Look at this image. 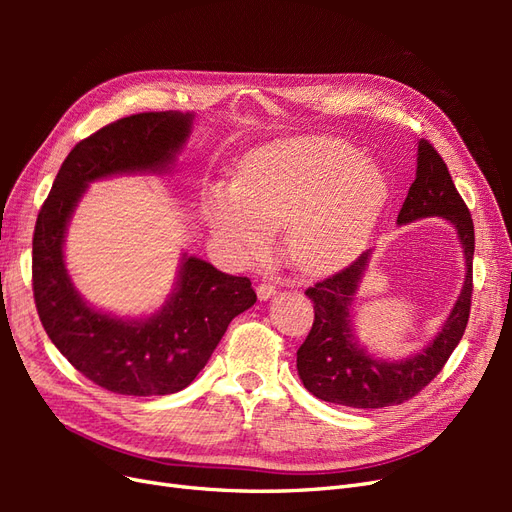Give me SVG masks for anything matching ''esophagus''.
<instances>
[{
    "label": "esophagus",
    "mask_w": 512,
    "mask_h": 512,
    "mask_svg": "<svg viewBox=\"0 0 512 512\" xmlns=\"http://www.w3.org/2000/svg\"><path fill=\"white\" fill-rule=\"evenodd\" d=\"M256 292H258V299H260V301H267V299H271L273 294L277 292V288H275L273 284H269V282H262V284H258Z\"/></svg>",
    "instance_id": "1"
}]
</instances>
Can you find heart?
Returning a JSON list of instances; mask_svg holds the SVG:
<instances>
[{"label":"heart","instance_id":"heart-1","mask_svg":"<svg viewBox=\"0 0 512 512\" xmlns=\"http://www.w3.org/2000/svg\"><path fill=\"white\" fill-rule=\"evenodd\" d=\"M386 203L380 170L331 136H294L254 151L235 185L207 198V220L245 258H262L286 226L297 269L322 275L363 250Z\"/></svg>","mask_w":512,"mask_h":512}]
</instances>
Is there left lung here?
I'll list each match as a JSON object with an SVG mask.
<instances>
[{
	"instance_id": "left-lung-1",
	"label": "left lung",
	"mask_w": 512,
	"mask_h": 512,
	"mask_svg": "<svg viewBox=\"0 0 512 512\" xmlns=\"http://www.w3.org/2000/svg\"><path fill=\"white\" fill-rule=\"evenodd\" d=\"M416 179L397 215V224L442 218L457 230L466 258V282L440 333L421 352L401 361L371 356L354 335L352 301L369 269L371 252L327 277L305 294L314 301V324L297 350V369L305 389L329 404L348 408H384L404 404L436 378L468 327L472 305L474 224L451 173L425 138L418 141Z\"/></svg>"
}]
</instances>
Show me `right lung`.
Listing matches in <instances>:
<instances>
[{
    "instance_id": "add662e5",
    "label": "right lung",
    "mask_w": 512,
    "mask_h": 512,
    "mask_svg": "<svg viewBox=\"0 0 512 512\" xmlns=\"http://www.w3.org/2000/svg\"><path fill=\"white\" fill-rule=\"evenodd\" d=\"M192 113H138L108 123L74 145L38 213L32 280L42 327L74 369L102 389L170 395L207 365L230 320L256 303L247 277L228 275L183 254L173 292L149 318H117L83 301L74 288L64 241L91 181L113 175L168 173L190 136Z\"/></svg>"
}]
</instances>
